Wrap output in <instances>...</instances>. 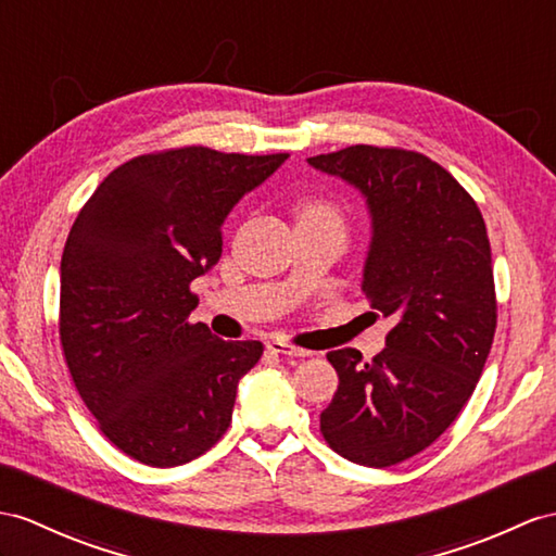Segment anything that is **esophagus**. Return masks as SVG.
<instances>
[{"label":"esophagus","instance_id":"34e87169","mask_svg":"<svg viewBox=\"0 0 556 556\" xmlns=\"http://www.w3.org/2000/svg\"><path fill=\"white\" fill-rule=\"evenodd\" d=\"M266 349L274 351V354L288 356V358H302V356H308V354H311V351L294 346V344H290V342H282V340H268V342H266Z\"/></svg>","mask_w":556,"mask_h":556}]
</instances>
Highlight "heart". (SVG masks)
Segmentation results:
<instances>
[{
  "mask_svg": "<svg viewBox=\"0 0 556 556\" xmlns=\"http://www.w3.org/2000/svg\"><path fill=\"white\" fill-rule=\"evenodd\" d=\"M296 216L300 222H340V212L332 202L323 198H304L296 205Z\"/></svg>",
  "mask_w": 556,
  "mask_h": 556,
  "instance_id": "1",
  "label": "heart"
}]
</instances>
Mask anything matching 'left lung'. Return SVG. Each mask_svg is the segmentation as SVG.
I'll use <instances>...</instances> for the list:
<instances>
[{"mask_svg": "<svg viewBox=\"0 0 556 556\" xmlns=\"http://www.w3.org/2000/svg\"><path fill=\"white\" fill-rule=\"evenodd\" d=\"M308 165L358 188L372 219L363 294L396 320L363 363L337 349L340 375L320 431L363 467L399 465L448 429L491 354L497 302L491 242L477 202L451 172L403 148L349 146Z\"/></svg>", "mask_w": 556, "mask_h": 556, "instance_id": "left-lung-1", "label": "left lung"}]
</instances>
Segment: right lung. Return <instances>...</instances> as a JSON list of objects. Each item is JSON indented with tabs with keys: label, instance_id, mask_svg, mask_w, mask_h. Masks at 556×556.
I'll return each instance as SVG.
<instances>
[{
	"label": "right lung",
	"instance_id": "obj_1",
	"mask_svg": "<svg viewBox=\"0 0 556 556\" xmlns=\"http://www.w3.org/2000/svg\"><path fill=\"white\" fill-rule=\"evenodd\" d=\"M288 153L205 146L139 155L79 210L61 260V346L73 382L117 448L179 467L219 441L262 342H224L188 316L191 282L222 256V224Z\"/></svg>",
	"mask_w": 556,
	"mask_h": 556
}]
</instances>
